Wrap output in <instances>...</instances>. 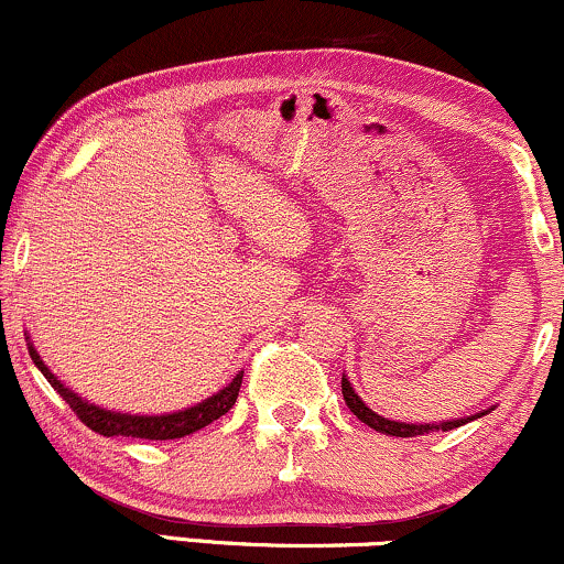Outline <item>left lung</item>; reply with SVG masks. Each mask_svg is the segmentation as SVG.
<instances>
[{
    "mask_svg": "<svg viewBox=\"0 0 564 564\" xmlns=\"http://www.w3.org/2000/svg\"><path fill=\"white\" fill-rule=\"evenodd\" d=\"M343 398L347 402V408L352 410V415H358L360 421L366 423V426L381 431V434H389V436H421V434H431V431H452L457 426H463V423L468 421H476L481 419V415L491 413L495 408L489 410H478L476 415H463V419H452V421H440V423H405V421H389L384 415L373 413L371 408L366 405L364 400H360V394L352 389L350 381L343 373Z\"/></svg>",
    "mask_w": 564,
    "mask_h": 564,
    "instance_id": "obj_1",
    "label": "left lung"
}]
</instances>
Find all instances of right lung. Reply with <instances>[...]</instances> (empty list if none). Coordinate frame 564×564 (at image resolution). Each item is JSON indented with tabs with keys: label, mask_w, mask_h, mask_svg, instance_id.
<instances>
[{
	"label": "right lung",
	"mask_w": 564,
	"mask_h": 564,
	"mask_svg": "<svg viewBox=\"0 0 564 564\" xmlns=\"http://www.w3.org/2000/svg\"><path fill=\"white\" fill-rule=\"evenodd\" d=\"M28 343V352H31V360L36 364V368L44 373L48 384L59 392V398L67 402L69 408L75 410V415L86 423L90 431L104 436H133V440H183L187 434H196L198 429L208 426L221 415L227 413L229 408L235 405L238 400L240 384H242V371L229 381L227 387H221L219 392H214L212 398L196 402V405L185 408V410H175V413H164V415H138V413H120V410H107L96 402L83 400L78 392L62 384V381L54 377L52 368L44 364V358L39 356V350L33 347L31 337L25 335Z\"/></svg>",
	"instance_id": "1"
}]
</instances>
